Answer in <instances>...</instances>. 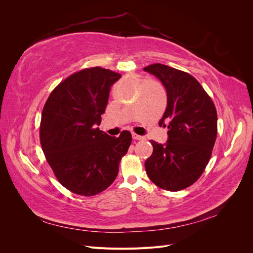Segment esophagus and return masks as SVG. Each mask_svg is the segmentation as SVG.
I'll return each mask as SVG.
<instances>
[{"instance_id": "1", "label": "esophagus", "mask_w": 253, "mask_h": 253, "mask_svg": "<svg viewBox=\"0 0 253 253\" xmlns=\"http://www.w3.org/2000/svg\"><path fill=\"white\" fill-rule=\"evenodd\" d=\"M132 137H133L134 140H143V139H144L143 136L137 135V134H135V133H132Z\"/></svg>"}]
</instances>
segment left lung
<instances>
[{
    "instance_id": "left-lung-1",
    "label": "left lung",
    "mask_w": 253,
    "mask_h": 253,
    "mask_svg": "<svg viewBox=\"0 0 253 253\" xmlns=\"http://www.w3.org/2000/svg\"><path fill=\"white\" fill-rule=\"evenodd\" d=\"M143 70L157 77L167 90V109L160 126L168 124L167 143L151 140L152 155L144 167L149 178L168 191H180L201 177L217 135V113L210 96L193 76L160 63Z\"/></svg>"
}]
</instances>
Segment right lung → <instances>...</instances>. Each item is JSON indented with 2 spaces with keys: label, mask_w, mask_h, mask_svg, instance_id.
<instances>
[{
  "label": "right lung",
  "mask_w": 253,
  "mask_h": 253,
  "mask_svg": "<svg viewBox=\"0 0 253 253\" xmlns=\"http://www.w3.org/2000/svg\"><path fill=\"white\" fill-rule=\"evenodd\" d=\"M121 75L102 67L76 72L55 87L44 104L40 142L58 181L71 192L93 196L109 188L132 142L127 131H100L110 89Z\"/></svg>",
  "instance_id": "obj_1"
}]
</instances>
